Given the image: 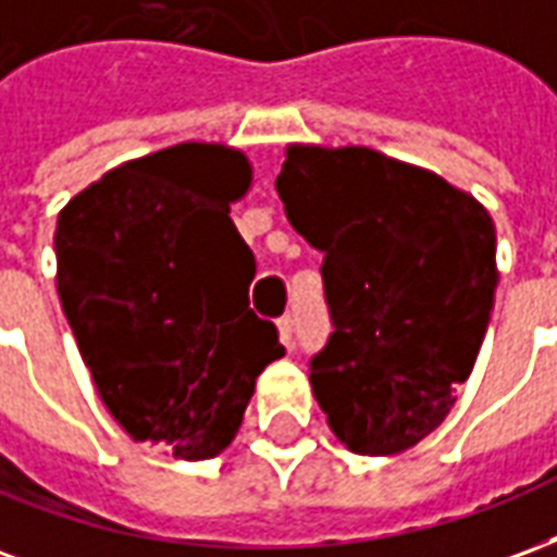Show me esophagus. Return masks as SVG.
<instances>
[{
    "label": "esophagus",
    "mask_w": 557,
    "mask_h": 557,
    "mask_svg": "<svg viewBox=\"0 0 557 557\" xmlns=\"http://www.w3.org/2000/svg\"><path fill=\"white\" fill-rule=\"evenodd\" d=\"M277 334H280V343L289 349L292 346V319L289 315H283V319H277Z\"/></svg>",
    "instance_id": "34e87169"
}]
</instances>
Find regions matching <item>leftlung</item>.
<instances>
[{
    "instance_id": "1",
    "label": "left lung",
    "mask_w": 557,
    "mask_h": 557,
    "mask_svg": "<svg viewBox=\"0 0 557 557\" xmlns=\"http://www.w3.org/2000/svg\"><path fill=\"white\" fill-rule=\"evenodd\" d=\"M277 194L325 253L334 334L310 363L315 403L351 454H403L442 426L478 361L498 289L490 211L367 146L289 143Z\"/></svg>"
}]
</instances>
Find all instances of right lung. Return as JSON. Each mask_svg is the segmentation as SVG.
I'll list each match as a JSON object with an SVG mask.
<instances>
[{
  "mask_svg": "<svg viewBox=\"0 0 557 557\" xmlns=\"http://www.w3.org/2000/svg\"><path fill=\"white\" fill-rule=\"evenodd\" d=\"M253 163L223 143L125 160L55 223V289L115 423L175 459H214L238 435L256 379L286 355L247 310L256 274L230 206Z\"/></svg>",
  "mask_w": 557,
  "mask_h": 557,
  "instance_id": "right-lung-1",
  "label": "right lung"
}]
</instances>
